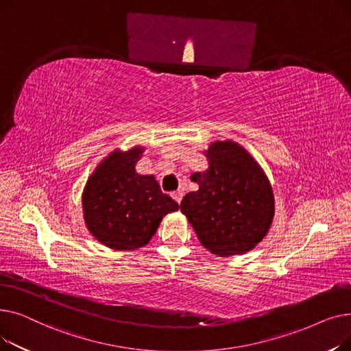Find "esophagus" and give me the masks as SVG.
<instances>
[{"mask_svg": "<svg viewBox=\"0 0 351 351\" xmlns=\"http://www.w3.org/2000/svg\"><path fill=\"white\" fill-rule=\"evenodd\" d=\"M172 197L178 202V204H180V200H182V197H183V191H182V189L175 191V192L172 193Z\"/></svg>", "mask_w": 351, "mask_h": 351, "instance_id": "esophagus-1", "label": "esophagus"}]
</instances>
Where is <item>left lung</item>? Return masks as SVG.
Wrapping results in <instances>:
<instances>
[{"label":"left lung","mask_w":351,"mask_h":351,"mask_svg":"<svg viewBox=\"0 0 351 351\" xmlns=\"http://www.w3.org/2000/svg\"><path fill=\"white\" fill-rule=\"evenodd\" d=\"M209 168L191 179L199 189L180 202V210L210 253L243 254L267 234L274 216L270 182L261 165L233 141H216L205 151Z\"/></svg>","instance_id":"1"}]
</instances>
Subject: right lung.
<instances>
[{
    "label": "right lung",
    "instance_id": "obj_1",
    "mask_svg": "<svg viewBox=\"0 0 351 351\" xmlns=\"http://www.w3.org/2000/svg\"><path fill=\"white\" fill-rule=\"evenodd\" d=\"M143 147L114 151L86 182L82 195L85 225L104 246L135 250L149 243L165 215L179 209L160 191L152 175H139L135 165Z\"/></svg>",
    "mask_w": 351,
    "mask_h": 351
}]
</instances>
